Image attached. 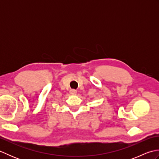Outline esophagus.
<instances>
[{"label": "esophagus", "mask_w": 159, "mask_h": 159, "mask_svg": "<svg viewBox=\"0 0 159 159\" xmlns=\"http://www.w3.org/2000/svg\"><path fill=\"white\" fill-rule=\"evenodd\" d=\"M70 94L71 95H72V96H76V94H77V92L76 90H74V89H72V90H70Z\"/></svg>", "instance_id": "34e87169"}]
</instances>
